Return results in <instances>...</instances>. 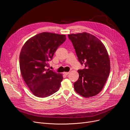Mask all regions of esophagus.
Returning a JSON list of instances; mask_svg holds the SVG:
<instances>
[{"label": "esophagus", "instance_id": "esophagus-1", "mask_svg": "<svg viewBox=\"0 0 130 130\" xmlns=\"http://www.w3.org/2000/svg\"><path fill=\"white\" fill-rule=\"evenodd\" d=\"M69 72H63V74L64 75H67L69 74Z\"/></svg>", "mask_w": 130, "mask_h": 130}]
</instances>
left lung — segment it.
<instances>
[{"label":"left lung","mask_w":130,"mask_h":130,"mask_svg":"<svg viewBox=\"0 0 130 130\" xmlns=\"http://www.w3.org/2000/svg\"><path fill=\"white\" fill-rule=\"evenodd\" d=\"M81 63L79 77L74 84L75 92L85 98L95 96L104 88L109 76L110 60L105 46L99 38L87 32L68 35Z\"/></svg>","instance_id":"8db88e82"}]
</instances>
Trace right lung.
Listing matches in <instances>:
<instances>
[{"label": "right lung", "instance_id": "obj_1", "mask_svg": "<svg viewBox=\"0 0 130 130\" xmlns=\"http://www.w3.org/2000/svg\"><path fill=\"white\" fill-rule=\"evenodd\" d=\"M66 35L41 32L31 37L23 46L19 55L22 76L34 95L49 96L60 88L63 75L46 68Z\"/></svg>", "mask_w": 130, "mask_h": 130}]
</instances>
